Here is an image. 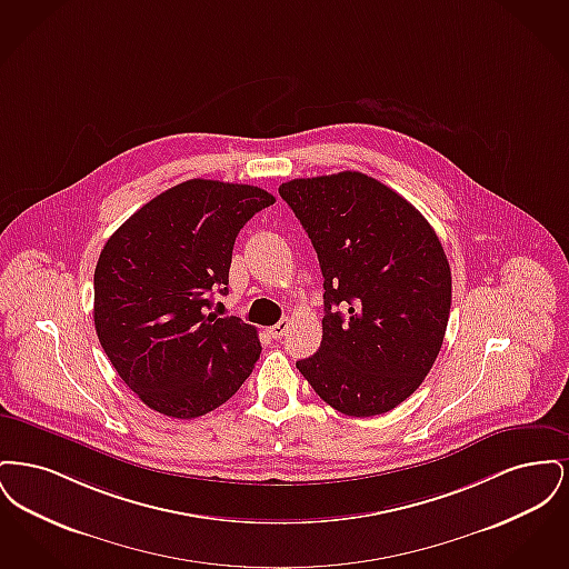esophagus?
Listing matches in <instances>:
<instances>
[{
  "label": "esophagus",
  "mask_w": 569,
  "mask_h": 569,
  "mask_svg": "<svg viewBox=\"0 0 569 569\" xmlns=\"http://www.w3.org/2000/svg\"><path fill=\"white\" fill-rule=\"evenodd\" d=\"M288 328H290V320H281V322H277L272 328H269V335L272 339H281L288 332Z\"/></svg>",
  "instance_id": "34e87169"
}]
</instances>
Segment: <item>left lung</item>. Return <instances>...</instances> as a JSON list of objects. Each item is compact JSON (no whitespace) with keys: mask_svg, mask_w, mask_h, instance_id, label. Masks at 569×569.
I'll use <instances>...</instances> for the list:
<instances>
[{"mask_svg":"<svg viewBox=\"0 0 569 569\" xmlns=\"http://www.w3.org/2000/svg\"><path fill=\"white\" fill-rule=\"evenodd\" d=\"M279 193L325 277L322 343L298 371L346 416L395 409L431 371L450 318L452 274L431 223L356 170L292 179Z\"/></svg>","mask_w":569,"mask_h":569,"instance_id":"8db88e82","label":"left lung"}]
</instances>
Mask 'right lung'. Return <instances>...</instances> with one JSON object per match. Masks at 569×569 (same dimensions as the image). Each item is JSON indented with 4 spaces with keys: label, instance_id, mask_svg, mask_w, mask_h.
Wrapping results in <instances>:
<instances>
[{
    "label": "right lung",
    "instance_id": "right-lung-1",
    "mask_svg": "<svg viewBox=\"0 0 569 569\" xmlns=\"http://www.w3.org/2000/svg\"><path fill=\"white\" fill-rule=\"evenodd\" d=\"M269 191L190 179L140 207L93 272V322L114 371L144 406L190 420L226 403L262 346L241 318L209 313L228 292L232 247Z\"/></svg>",
    "mask_w": 569,
    "mask_h": 569
}]
</instances>
